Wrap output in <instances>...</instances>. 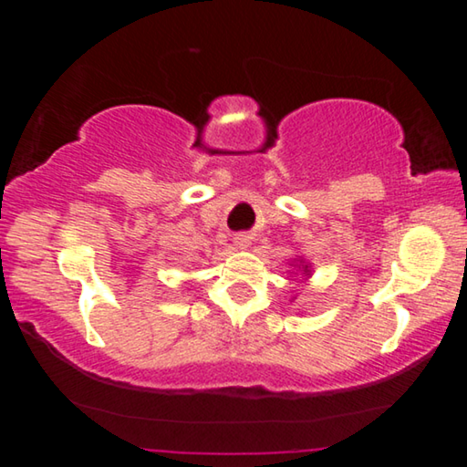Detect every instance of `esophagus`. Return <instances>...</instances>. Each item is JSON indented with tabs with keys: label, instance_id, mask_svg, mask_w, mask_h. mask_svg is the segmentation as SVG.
I'll return each mask as SVG.
<instances>
[{
	"label": "esophagus",
	"instance_id": "esophagus-1",
	"mask_svg": "<svg viewBox=\"0 0 467 467\" xmlns=\"http://www.w3.org/2000/svg\"><path fill=\"white\" fill-rule=\"evenodd\" d=\"M234 244H236V247H239V249H247L249 244H251V239H249L247 234H236V236H234Z\"/></svg>",
	"mask_w": 467,
	"mask_h": 467
}]
</instances>
